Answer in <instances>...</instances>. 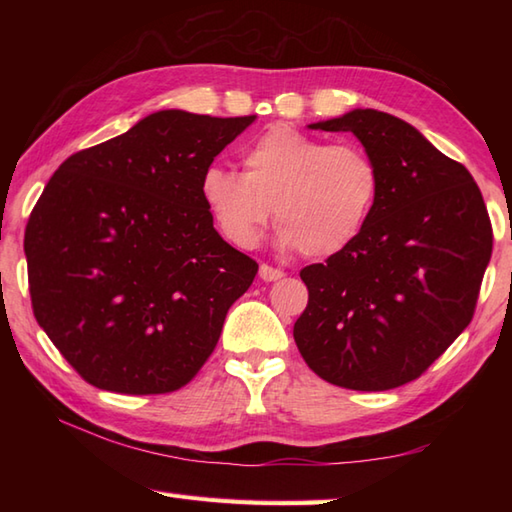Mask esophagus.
<instances>
[{"label":"esophagus","mask_w":512,"mask_h":512,"mask_svg":"<svg viewBox=\"0 0 512 512\" xmlns=\"http://www.w3.org/2000/svg\"><path fill=\"white\" fill-rule=\"evenodd\" d=\"M259 277H262L264 281H279L281 277H284V270L273 268V266H268V264H262V266H259Z\"/></svg>","instance_id":"esophagus-1"}]
</instances>
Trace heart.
Wrapping results in <instances>:
<instances>
[{"instance_id":"obj_1","label":"heart","mask_w":512,"mask_h":512,"mask_svg":"<svg viewBox=\"0 0 512 512\" xmlns=\"http://www.w3.org/2000/svg\"><path fill=\"white\" fill-rule=\"evenodd\" d=\"M200 195L237 248L257 246L275 209L281 248L332 257L350 248L372 217L380 169L358 145L273 127L244 149V173L206 167Z\"/></svg>"}]
</instances>
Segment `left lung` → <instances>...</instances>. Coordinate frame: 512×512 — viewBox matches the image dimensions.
<instances>
[{
    "instance_id": "obj_1",
    "label": "left lung",
    "mask_w": 512,
    "mask_h": 512,
    "mask_svg": "<svg viewBox=\"0 0 512 512\" xmlns=\"http://www.w3.org/2000/svg\"><path fill=\"white\" fill-rule=\"evenodd\" d=\"M308 127L361 140L380 169V195L350 248L301 270L310 299L295 343L332 385L400 387L473 319L493 250L484 198L464 165L402 118L358 107Z\"/></svg>"
}]
</instances>
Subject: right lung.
I'll list each match as a JSON object with an SVG mask.
<instances>
[{"label":"right lung","instance_id":"1","mask_svg":"<svg viewBox=\"0 0 512 512\" xmlns=\"http://www.w3.org/2000/svg\"><path fill=\"white\" fill-rule=\"evenodd\" d=\"M255 121L160 110L54 171L24 237L32 310L90 385L167 394L215 350L259 266L215 231L200 180Z\"/></svg>","mask_w":512,"mask_h":512}]
</instances>
